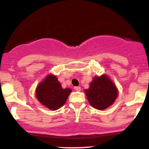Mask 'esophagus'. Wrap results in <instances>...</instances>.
<instances>
[{"label": "esophagus", "mask_w": 149, "mask_h": 149, "mask_svg": "<svg viewBox=\"0 0 149 149\" xmlns=\"http://www.w3.org/2000/svg\"><path fill=\"white\" fill-rule=\"evenodd\" d=\"M74 89H75V90H76V91H80V90H81V88L79 86L74 87Z\"/></svg>", "instance_id": "esophagus-1"}]
</instances>
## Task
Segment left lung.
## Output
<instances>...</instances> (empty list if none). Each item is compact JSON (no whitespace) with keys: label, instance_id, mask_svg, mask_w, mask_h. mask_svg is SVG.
Listing matches in <instances>:
<instances>
[{"label":"left lung","instance_id":"obj_1","mask_svg":"<svg viewBox=\"0 0 149 149\" xmlns=\"http://www.w3.org/2000/svg\"><path fill=\"white\" fill-rule=\"evenodd\" d=\"M85 92L90 105L100 110L111 105L118 96L116 87L105 75L95 77Z\"/></svg>","mask_w":149,"mask_h":149}]
</instances>
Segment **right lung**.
Here are the masks:
<instances>
[{"mask_svg":"<svg viewBox=\"0 0 149 149\" xmlns=\"http://www.w3.org/2000/svg\"><path fill=\"white\" fill-rule=\"evenodd\" d=\"M71 92V89L61 88L57 77L49 75L37 87L36 95L42 105L55 111L66 103Z\"/></svg>","mask_w":149,"mask_h":149,"instance_id":"obj_1","label":"right lung"}]
</instances>
